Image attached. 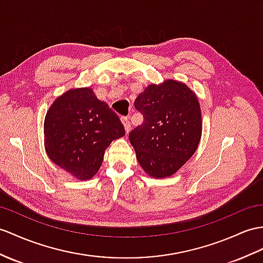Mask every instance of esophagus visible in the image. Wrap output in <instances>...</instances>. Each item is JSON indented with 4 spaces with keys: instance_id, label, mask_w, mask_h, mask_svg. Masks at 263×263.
<instances>
[{
    "instance_id": "34e87169",
    "label": "esophagus",
    "mask_w": 263,
    "mask_h": 263,
    "mask_svg": "<svg viewBox=\"0 0 263 263\" xmlns=\"http://www.w3.org/2000/svg\"><path fill=\"white\" fill-rule=\"evenodd\" d=\"M121 121H123V124L125 126V130L126 133H128L130 130V123H129V119L127 117H121Z\"/></svg>"
}]
</instances>
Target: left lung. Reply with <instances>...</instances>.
<instances>
[{"instance_id": "1", "label": "left lung", "mask_w": 263, "mask_h": 263, "mask_svg": "<svg viewBox=\"0 0 263 263\" xmlns=\"http://www.w3.org/2000/svg\"><path fill=\"white\" fill-rule=\"evenodd\" d=\"M142 125L129 133L138 163L153 177L174 174L193 156L201 139V108L195 93L182 82L166 80L138 95Z\"/></svg>"}]
</instances>
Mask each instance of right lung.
I'll return each instance as SVG.
<instances>
[{
    "instance_id": "obj_1",
    "label": "right lung",
    "mask_w": 263,
    "mask_h": 263,
    "mask_svg": "<svg viewBox=\"0 0 263 263\" xmlns=\"http://www.w3.org/2000/svg\"><path fill=\"white\" fill-rule=\"evenodd\" d=\"M124 135L118 115L90 88L63 93L44 119L49 158L79 180L91 178L100 168L107 147Z\"/></svg>"
}]
</instances>
